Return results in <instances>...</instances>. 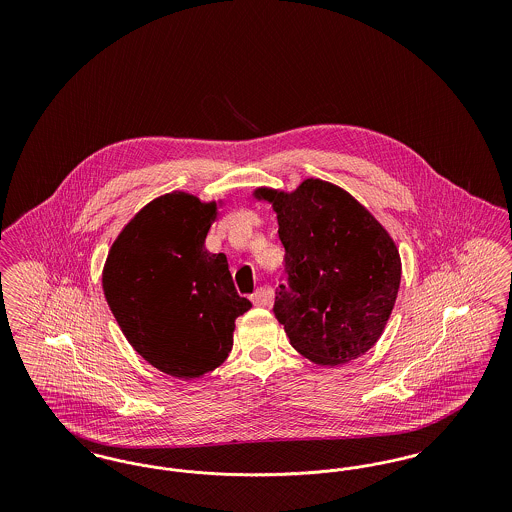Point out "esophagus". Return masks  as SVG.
I'll use <instances>...</instances> for the list:
<instances>
[{
  "label": "esophagus",
  "instance_id": "obj_1",
  "mask_svg": "<svg viewBox=\"0 0 512 512\" xmlns=\"http://www.w3.org/2000/svg\"><path fill=\"white\" fill-rule=\"evenodd\" d=\"M251 301L255 307H268L270 305V293L265 288H259L257 292L251 295Z\"/></svg>",
  "mask_w": 512,
  "mask_h": 512
}]
</instances>
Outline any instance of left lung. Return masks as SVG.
Returning a JSON list of instances; mask_svg holds the SVG:
<instances>
[{
  "label": "left lung",
  "mask_w": 512,
  "mask_h": 512,
  "mask_svg": "<svg viewBox=\"0 0 512 512\" xmlns=\"http://www.w3.org/2000/svg\"><path fill=\"white\" fill-rule=\"evenodd\" d=\"M278 215L284 280L274 317L293 349L322 366L366 353L388 322L401 282L390 234L338 186L305 180L293 194L259 190Z\"/></svg>",
  "instance_id": "8db88e82"
}]
</instances>
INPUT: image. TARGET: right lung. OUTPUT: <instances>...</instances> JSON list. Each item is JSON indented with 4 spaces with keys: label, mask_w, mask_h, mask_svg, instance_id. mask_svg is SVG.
<instances>
[{
    "label": "right lung",
    "mask_w": 512,
    "mask_h": 512,
    "mask_svg": "<svg viewBox=\"0 0 512 512\" xmlns=\"http://www.w3.org/2000/svg\"><path fill=\"white\" fill-rule=\"evenodd\" d=\"M215 209L182 192L153 199L124 226L103 268L105 299L126 340L174 378L222 365L236 318L251 309L226 255L205 249Z\"/></svg>",
    "instance_id": "obj_1"
}]
</instances>
